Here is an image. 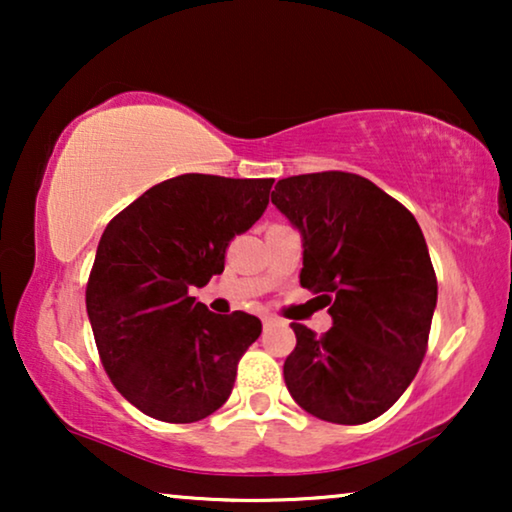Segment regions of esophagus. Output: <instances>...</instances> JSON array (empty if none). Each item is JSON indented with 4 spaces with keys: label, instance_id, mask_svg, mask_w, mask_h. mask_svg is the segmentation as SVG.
I'll return each instance as SVG.
<instances>
[{
    "label": "esophagus",
    "instance_id": "esophagus-1",
    "mask_svg": "<svg viewBox=\"0 0 512 512\" xmlns=\"http://www.w3.org/2000/svg\"><path fill=\"white\" fill-rule=\"evenodd\" d=\"M277 317H272V314H263V326L268 328V326H272V324H277Z\"/></svg>",
    "mask_w": 512,
    "mask_h": 512
}]
</instances>
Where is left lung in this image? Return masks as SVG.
<instances>
[{"mask_svg":"<svg viewBox=\"0 0 512 512\" xmlns=\"http://www.w3.org/2000/svg\"><path fill=\"white\" fill-rule=\"evenodd\" d=\"M272 205L303 235L300 284L321 293L333 319L324 335L291 324L286 389L324 422L366 424L401 398L426 354L438 282L422 228L349 172L277 181Z\"/></svg>","mask_w":512,"mask_h":512,"instance_id":"obj_1","label":"left lung"}]
</instances>
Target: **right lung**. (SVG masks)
Instances as JSON below:
<instances>
[{
  "mask_svg": "<svg viewBox=\"0 0 512 512\" xmlns=\"http://www.w3.org/2000/svg\"><path fill=\"white\" fill-rule=\"evenodd\" d=\"M272 181L181 174L104 228L86 310L109 380L144 415L191 424L228 401L261 319L221 317L191 291L221 275L228 242L261 219Z\"/></svg>",
  "mask_w": 512,
  "mask_h": 512,
  "instance_id": "add662e5",
  "label": "right lung"
}]
</instances>
